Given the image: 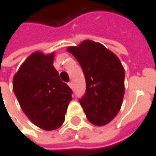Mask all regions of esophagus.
I'll return each instance as SVG.
<instances>
[{
  "label": "esophagus",
  "instance_id": "obj_1",
  "mask_svg": "<svg viewBox=\"0 0 156 156\" xmlns=\"http://www.w3.org/2000/svg\"><path fill=\"white\" fill-rule=\"evenodd\" d=\"M68 85H69L71 88H73V82H70V83H68Z\"/></svg>",
  "mask_w": 156,
  "mask_h": 156
}]
</instances>
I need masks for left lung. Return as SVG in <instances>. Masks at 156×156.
I'll list each match as a JSON object with an SVG mask.
<instances>
[{
  "mask_svg": "<svg viewBox=\"0 0 156 156\" xmlns=\"http://www.w3.org/2000/svg\"><path fill=\"white\" fill-rule=\"evenodd\" d=\"M67 50L78 61L85 76L86 91L79 102L87 119L95 126L109 123L121 108L125 92V71L119 59L92 40Z\"/></svg>",
  "mask_w": 156,
  "mask_h": 156,
  "instance_id": "1",
  "label": "left lung"
}]
</instances>
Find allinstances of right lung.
<instances>
[{
    "instance_id": "right-lung-1",
    "label": "right lung",
    "mask_w": 156,
    "mask_h": 156,
    "mask_svg": "<svg viewBox=\"0 0 156 156\" xmlns=\"http://www.w3.org/2000/svg\"><path fill=\"white\" fill-rule=\"evenodd\" d=\"M55 53H32L13 76L12 89L22 110L38 128L53 130L64 120L72 89L53 66Z\"/></svg>"
}]
</instances>
